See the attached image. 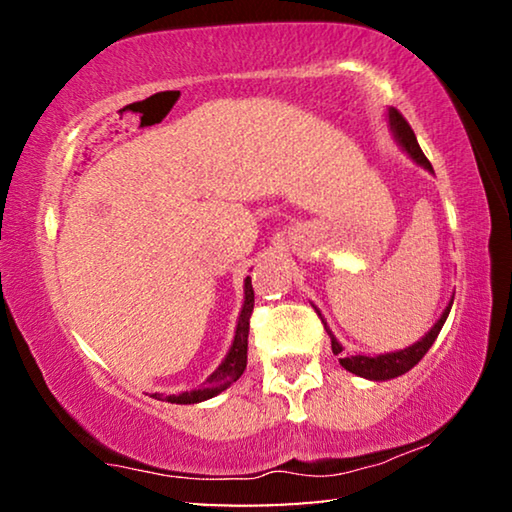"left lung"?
I'll return each mask as SVG.
<instances>
[{
  "instance_id": "1",
  "label": "left lung",
  "mask_w": 512,
  "mask_h": 512,
  "mask_svg": "<svg viewBox=\"0 0 512 512\" xmlns=\"http://www.w3.org/2000/svg\"><path fill=\"white\" fill-rule=\"evenodd\" d=\"M388 124H391V131L395 135V140L400 142L402 149L409 153L411 158L420 164V167H424L427 171H433L431 162L427 160V155L422 153L418 140H415L413 128L409 126V121L402 117L400 110H395V108L388 110ZM452 302H454V298L449 300V305L445 307L443 316L438 318V323L433 325L418 343H413V345H409V348H404L400 352L377 354V357H366V354H350V357H348V354H343V345L336 341V336L332 334V329L327 327L325 320L323 318H320V320H323L325 332L329 334V339H332V352L336 354V357H339L341 366L345 370H350L352 375L366 377V379H372V381H386V379H395V377L404 375V372H409L415 366V363H418L424 357V354L429 352L433 341L438 339L440 329H443V325H445V320L449 316V309H452Z\"/></svg>"
}]
</instances>
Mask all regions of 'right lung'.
Masks as SVG:
<instances>
[{"label": "right lung", "instance_id": "add662e5", "mask_svg": "<svg viewBox=\"0 0 512 512\" xmlns=\"http://www.w3.org/2000/svg\"><path fill=\"white\" fill-rule=\"evenodd\" d=\"M244 307H241V314L237 320V332H235V341H232L230 352L225 354V359L221 361V366L216 368L210 377H207L205 384L196 391H185L180 395H169L167 402L171 404H196L203 400H210V397L219 395L225 391L230 384L244 375L246 363H248V329H250V314H253L255 307V291L253 284H250V277L244 280Z\"/></svg>", "mask_w": 512, "mask_h": 512}]
</instances>
